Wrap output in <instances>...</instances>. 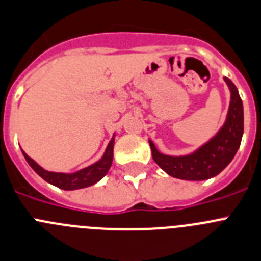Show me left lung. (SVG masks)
I'll return each instance as SVG.
<instances>
[{"label": "left lung", "instance_id": "obj_1", "mask_svg": "<svg viewBox=\"0 0 261 261\" xmlns=\"http://www.w3.org/2000/svg\"><path fill=\"white\" fill-rule=\"evenodd\" d=\"M230 92L228 113L218 133L184 155H169L161 153L149 139L153 160L170 176L182 180H207L220 174L232 162L241 145L243 135V104L237 87L229 79L224 77Z\"/></svg>", "mask_w": 261, "mask_h": 261}]
</instances>
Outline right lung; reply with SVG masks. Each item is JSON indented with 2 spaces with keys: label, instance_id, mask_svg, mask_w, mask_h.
I'll use <instances>...</instances> for the list:
<instances>
[{
  "label": "right lung",
  "instance_id": "right-lung-1",
  "mask_svg": "<svg viewBox=\"0 0 261 261\" xmlns=\"http://www.w3.org/2000/svg\"><path fill=\"white\" fill-rule=\"evenodd\" d=\"M114 138H116V134H113V136H112L111 142L107 145L106 152L101 155L100 160L96 161L95 164L90 165V166L85 167V169H81L75 172H70V174L47 171L43 167H41L35 160H32L23 149H21V152H23L24 158L27 160L29 166L35 170L45 181L50 182V184L60 189H64V191H75V189H82L94 186L108 174L112 162H113Z\"/></svg>",
  "mask_w": 261,
  "mask_h": 261
}]
</instances>
